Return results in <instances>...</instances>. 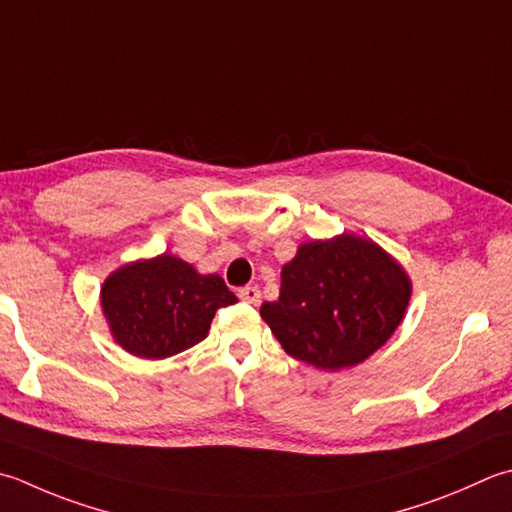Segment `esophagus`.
Returning a JSON list of instances; mask_svg holds the SVG:
<instances>
[{
	"label": "esophagus",
	"instance_id": "obj_1",
	"mask_svg": "<svg viewBox=\"0 0 512 512\" xmlns=\"http://www.w3.org/2000/svg\"><path fill=\"white\" fill-rule=\"evenodd\" d=\"M239 299L246 304H257L259 299H262V290H259L257 286H244V288H239Z\"/></svg>",
	"mask_w": 512,
	"mask_h": 512
}]
</instances>
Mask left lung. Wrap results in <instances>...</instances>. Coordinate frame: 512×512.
<instances>
[{
    "label": "left lung",
    "mask_w": 512,
    "mask_h": 512,
    "mask_svg": "<svg viewBox=\"0 0 512 512\" xmlns=\"http://www.w3.org/2000/svg\"><path fill=\"white\" fill-rule=\"evenodd\" d=\"M410 282L393 257L362 237L310 242L282 268L277 302L264 322L290 357L339 370L364 362L395 333Z\"/></svg>",
    "instance_id": "8db88e82"
}]
</instances>
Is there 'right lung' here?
Returning a JSON list of instances; mask_svg holds the SVG:
<instances>
[{
	"mask_svg": "<svg viewBox=\"0 0 512 512\" xmlns=\"http://www.w3.org/2000/svg\"><path fill=\"white\" fill-rule=\"evenodd\" d=\"M235 302L222 277L199 275L170 255L119 268L102 288L117 344L144 359H164L202 342L217 308Z\"/></svg>",
	"mask_w": 512,
	"mask_h": 512,
	"instance_id": "1",
	"label": "right lung"
}]
</instances>
